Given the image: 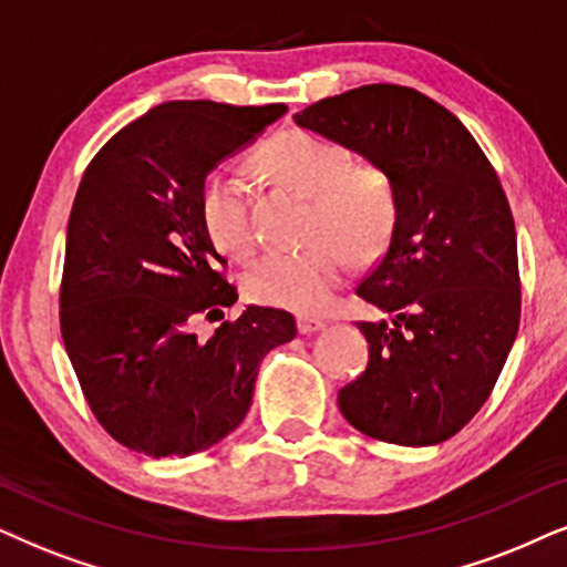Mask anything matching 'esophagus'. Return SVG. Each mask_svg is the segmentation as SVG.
Masks as SVG:
<instances>
[{"label":"esophagus","mask_w":567,"mask_h":567,"mask_svg":"<svg viewBox=\"0 0 567 567\" xmlns=\"http://www.w3.org/2000/svg\"><path fill=\"white\" fill-rule=\"evenodd\" d=\"M327 327L323 319H313V316H298V331L300 334H313V331H321Z\"/></svg>","instance_id":"esophagus-1"}]
</instances>
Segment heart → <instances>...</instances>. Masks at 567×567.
I'll return each instance as SVG.
<instances>
[{
  "label": "heart",
  "instance_id": "1",
  "mask_svg": "<svg viewBox=\"0 0 567 567\" xmlns=\"http://www.w3.org/2000/svg\"><path fill=\"white\" fill-rule=\"evenodd\" d=\"M261 168L313 196L311 238L300 251H271L244 277L246 296L285 311L316 313L344 282L352 259L368 261L386 246L396 223V194L386 171L354 161L342 142L306 130H288L259 150ZM207 236L223 254L246 259L256 248L248 184L220 168L202 196Z\"/></svg>",
  "mask_w": 567,
  "mask_h": 567
}]
</instances>
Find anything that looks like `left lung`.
Masks as SVG:
<instances>
[{
    "label": "left lung",
    "mask_w": 567,
    "mask_h": 567,
    "mask_svg": "<svg viewBox=\"0 0 567 567\" xmlns=\"http://www.w3.org/2000/svg\"><path fill=\"white\" fill-rule=\"evenodd\" d=\"M386 171L396 223L358 296L391 321H360L368 368L339 389L360 433L396 446L456 435L493 394L520 319L516 225L470 130L404 85H362L296 113Z\"/></svg>",
    "instance_id": "8db88e82"
}]
</instances>
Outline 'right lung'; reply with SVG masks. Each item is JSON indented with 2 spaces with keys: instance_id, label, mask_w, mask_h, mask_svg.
Wrapping results in <instances>:
<instances>
[{
  "instance_id": "add662e5",
  "label": "right lung",
  "mask_w": 567,
  "mask_h": 567,
  "mask_svg": "<svg viewBox=\"0 0 567 567\" xmlns=\"http://www.w3.org/2000/svg\"><path fill=\"white\" fill-rule=\"evenodd\" d=\"M285 103L168 101L97 150L74 196L59 321L95 420L137 454L207 451L244 422L259 362L298 334L279 308L238 300L202 220L205 178ZM199 320H220L196 340Z\"/></svg>"
}]
</instances>
